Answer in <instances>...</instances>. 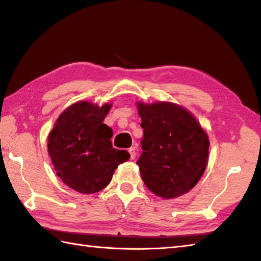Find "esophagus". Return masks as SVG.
Returning a JSON list of instances; mask_svg holds the SVG:
<instances>
[{"instance_id": "34e87169", "label": "esophagus", "mask_w": 261, "mask_h": 261, "mask_svg": "<svg viewBox=\"0 0 261 261\" xmlns=\"http://www.w3.org/2000/svg\"><path fill=\"white\" fill-rule=\"evenodd\" d=\"M129 153H130V158L134 160V159H136V157H137V151H136V148H134V147H131L129 150Z\"/></svg>"}]
</instances>
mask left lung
I'll return each mask as SVG.
<instances>
[{
  "label": "left lung",
  "mask_w": 261,
  "mask_h": 261,
  "mask_svg": "<svg viewBox=\"0 0 261 261\" xmlns=\"http://www.w3.org/2000/svg\"><path fill=\"white\" fill-rule=\"evenodd\" d=\"M138 109L143 138L137 165L145 185L164 198L191 191L207 165V135L188 111L176 104H138Z\"/></svg>",
  "instance_id": "1"
}]
</instances>
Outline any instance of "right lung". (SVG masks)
Returning a JSON list of instances; mask_svg holds the SVG:
<instances>
[{"instance_id": "right-lung-1", "label": "right lung", "mask_w": 261, "mask_h": 261, "mask_svg": "<svg viewBox=\"0 0 261 261\" xmlns=\"http://www.w3.org/2000/svg\"><path fill=\"white\" fill-rule=\"evenodd\" d=\"M111 104L77 102L57 119L48 137V152L57 176L76 192L93 194L107 187L114 170L130 158L113 148V131L103 123Z\"/></svg>"}]
</instances>
